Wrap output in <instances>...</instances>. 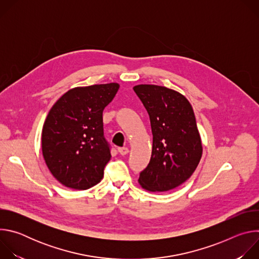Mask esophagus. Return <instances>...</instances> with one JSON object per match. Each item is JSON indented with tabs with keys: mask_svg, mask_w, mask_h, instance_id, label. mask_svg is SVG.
Here are the masks:
<instances>
[{
	"mask_svg": "<svg viewBox=\"0 0 259 259\" xmlns=\"http://www.w3.org/2000/svg\"><path fill=\"white\" fill-rule=\"evenodd\" d=\"M118 152L122 155V156H125V155H127L128 153H129V150H128V147H118Z\"/></svg>",
	"mask_w": 259,
	"mask_h": 259,
	"instance_id": "1",
	"label": "esophagus"
}]
</instances>
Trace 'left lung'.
Listing matches in <instances>:
<instances>
[{
	"mask_svg": "<svg viewBox=\"0 0 259 259\" xmlns=\"http://www.w3.org/2000/svg\"><path fill=\"white\" fill-rule=\"evenodd\" d=\"M150 116L153 151L140 172L146 191L167 192L187 181L202 157V142L189 100L180 93L157 85L133 88Z\"/></svg>",
	"mask_w": 259,
	"mask_h": 259,
	"instance_id": "left-lung-1",
	"label": "left lung"
}]
</instances>
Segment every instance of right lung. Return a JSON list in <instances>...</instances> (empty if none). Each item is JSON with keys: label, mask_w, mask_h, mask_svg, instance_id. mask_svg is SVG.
<instances>
[{"label": "right lung", "mask_w": 259, "mask_h": 259, "mask_svg": "<svg viewBox=\"0 0 259 259\" xmlns=\"http://www.w3.org/2000/svg\"><path fill=\"white\" fill-rule=\"evenodd\" d=\"M119 87L110 83L71 89L50 109L42 131L43 157L66 188L87 190L102 179L112 158L102 113Z\"/></svg>", "instance_id": "right-lung-1"}]
</instances>
